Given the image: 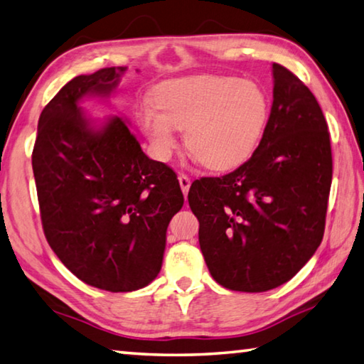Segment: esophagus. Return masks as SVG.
Listing matches in <instances>:
<instances>
[{"label":"esophagus","mask_w":364,"mask_h":364,"mask_svg":"<svg viewBox=\"0 0 364 364\" xmlns=\"http://www.w3.org/2000/svg\"><path fill=\"white\" fill-rule=\"evenodd\" d=\"M179 183H181V188H182V193L183 196L188 195V190H190V177L187 174H179Z\"/></svg>","instance_id":"esophagus-1"}]
</instances>
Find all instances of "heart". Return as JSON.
Returning <instances> with one entry per match:
<instances>
[{
  "instance_id": "b5f03b06",
  "label": "heart",
  "mask_w": 364,
  "mask_h": 364,
  "mask_svg": "<svg viewBox=\"0 0 364 364\" xmlns=\"http://www.w3.org/2000/svg\"><path fill=\"white\" fill-rule=\"evenodd\" d=\"M139 125L155 159L166 161L185 129V147L212 171L241 166L255 152L269 117V101L252 80L230 75H190L164 82Z\"/></svg>"
}]
</instances>
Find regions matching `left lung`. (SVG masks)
Wrapping results in <instances>:
<instances>
[{
    "mask_svg": "<svg viewBox=\"0 0 364 364\" xmlns=\"http://www.w3.org/2000/svg\"><path fill=\"white\" fill-rule=\"evenodd\" d=\"M272 107L252 156L230 174L191 183L210 276L228 290L259 293L282 285L323 239L333 177L330 133L312 92L272 65Z\"/></svg>",
    "mask_w": 364,
    "mask_h": 364,
    "instance_id": "obj_1",
    "label": "left lung"
}]
</instances>
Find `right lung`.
<instances>
[{
	"mask_svg": "<svg viewBox=\"0 0 364 364\" xmlns=\"http://www.w3.org/2000/svg\"><path fill=\"white\" fill-rule=\"evenodd\" d=\"M123 66L71 79L38 122L31 163L47 242L75 277L133 291L159 276L171 218L183 204L177 174L150 160L122 117L93 128L77 102L109 97Z\"/></svg>",
	"mask_w": 364,
	"mask_h": 364,
	"instance_id": "right-lung-1",
	"label": "right lung"
}]
</instances>
